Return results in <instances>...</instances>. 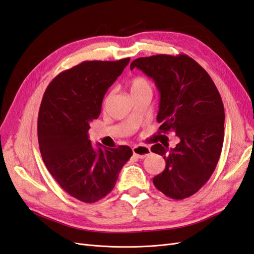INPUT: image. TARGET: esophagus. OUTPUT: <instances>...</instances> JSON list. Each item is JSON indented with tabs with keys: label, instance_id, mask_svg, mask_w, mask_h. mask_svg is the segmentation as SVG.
I'll use <instances>...</instances> for the list:
<instances>
[{
	"label": "esophagus",
	"instance_id": "obj_1",
	"mask_svg": "<svg viewBox=\"0 0 254 254\" xmlns=\"http://www.w3.org/2000/svg\"><path fill=\"white\" fill-rule=\"evenodd\" d=\"M133 153L135 157H137L138 159H144L147 155L150 154V148L147 146H135L133 147Z\"/></svg>",
	"mask_w": 254,
	"mask_h": 254
}]
</instances>
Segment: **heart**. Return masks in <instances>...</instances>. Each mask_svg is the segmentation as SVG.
Returning a JSON list of instances; mask_svg holds the SVG:
<instances>
[{"mask_svg": "<svg viewBox=\"0 0 254 254\" xmlns=\"http://www.w3.org/2000/svg\"><path fill=\"white\" fill-rule=\"evenodd\" d=\"M129 89H131V93L134 94L146 89L151 90V84L146 79V78L138 76V77L133 78L131 82H129Z\"/></svg>", "mask_w": 254, "mask_h": 254, "instance_id": "heart-1", "label": "heart"}]
</instances>
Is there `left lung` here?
<instances>
[{
    "instance_id": "8db88e82",
    "label": "left lung",
    "mask_w": 254,
    "mask_h": 254,
    "mask_svg": "<svg viewBox=\"0 0 254 254\" xmlns=\"http://www.w3.org/2000/svg\"><path fill=\"white\" fill-rule=\"evenodd\" d=\"M129 67L152 78L159 90V134L174 132L180 139L175 148L151 147L166 162L153 185L171 198L189 197L210 178L222 150L225 115L219 91L207 71L187 55L138 58Z\"/></svg>"
}]
</instances>
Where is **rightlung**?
<instances>
[{"label":"right lung","mask_w":254,"mask_h":254,"mask_svg":"<svg viewBox=\"0 0 254 254\" xmlns=\"http://www.w3.org/2000/svg\"><path fill=\"white\" fill-rule=\"evenodd\" d=\"M128 62L84 61L58 75L43 96L37 121L43 161L62 189L83 203L112 192L133 154L128 146L94 149L88 134L104 95Z\"/></svg>","instance_id":"add662e5"}]
</instances>
